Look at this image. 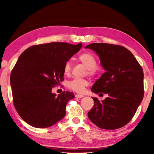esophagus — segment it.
Returning a JSON list of instances; mask_svg holds the SVG:
<instances>
[{"label": "esophagus", "mask_w": 154, "mask_h": 154, "mask_svg": "<svg viewBox=\"0 0 154 154\" xmlns=\"http://www.w3.org/2000/svg\"><path fill=\"white\" fill-rule=\"evenodd\" d=\"M83 96H84L82 95V94H77L75 95V97H76V98H83Z\"/></svg>", "instance_id": "1"}]
</instances>
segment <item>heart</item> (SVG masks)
<instances>
[{
    "label": "heart",
    "instance_id": "heart-1",
    "mask_svg": "<svg viewBox=\"0 0 154 154\" xmlns=\"http://www.w3.org/2000/svg\"><path fill=\"white\" fill-rule=\"evenodd\" d=\"M79 60L82 64L87 68L88 74L91 76H94L96 74V60L92 54L88 52L83 53L79 56ZM64 73L65 75H69L71 71V64L69 61L66 62L64 64L63 68ZM89 83L86 79H79V78H75L71 81H70L68 83V87L71 90L74 91L78 93H82L85 91Z\"/></svg>",
    "mask_w": 154,
    "mask_h": 154
}]
</instances>
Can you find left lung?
<instances>
[{
  "label": "left lung",
  "instance_id": "left-lung-1",
  "mask_svg": "<svg viewBox=\"0 0 154 154\" xmlns=\"http://www.w3.org/2000/svg\"><path fill=\"white\" fill-rule=\"evenodd\" d=\"M85 48L98 54L106 72L93 85L95 94H108L103 101L92 97L94 106L88 116L102 129L116 130L133 118L144 96L141 66L128 49L109 43H92Z\"/></svg>",
  "mask_w": 154,
  "mask_h": 154
}]
</instances>
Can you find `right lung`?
Wrapping results in <instances>:
<instances>
[{"instance_id":"right-lung-1","label":"right lung","mask_w":154,"mask_h":154,"mask_svg":"<svg viewBox=\"0 0 154 154\" xmlns=\"http://www.w3.org/2000/svg\"><path fill=\"white\" fill-rule=\"evenodd\" d=\"M82 46L63 42L39 44L21 54L10 82L14 105L27 124L45 128L64 118L66 104L74 94L64 91L57 96L51 89L63 82L64 64Z\"/></svg>"}]
</instances>
